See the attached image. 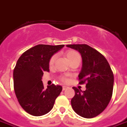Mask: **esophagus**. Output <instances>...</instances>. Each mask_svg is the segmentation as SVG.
Segmentation results:
<instances>
[{
    "instance_id": "obj_1",
    "label": "esophagus",
    "mask_w": 127,
    "mask_h": 127,
    "mask_svg": "<svg viewBox=\"0 0 127 127\" xmlns=\"http://www.w3.org/2000/svg\"><path fill=\"white\" fill-rule=\"evenodd\" d=\"M66 89H67V87H66V86H63V90H65Z\"/></svg>"
}]
</instances>
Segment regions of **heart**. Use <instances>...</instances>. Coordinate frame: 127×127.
<instances>
[{"label":"heart","mask_w":127,"mask_h":127,"mask_svg":"<svg viewBox=\"0 0 127 127\" xmlns=\"http://www.w3.org/2000/svg\"><path fill=\"white\" fill-rule=\"evenodd\" d=\"M66 58H67L68 61H71V60L75 59V58H80V55H79V54L77 51H69L66 52ZM56 55H54V56L51 58V59H50V61H49V64H50V65H52V64H54L55 60H56ZM62 80H63V82H66V81H67V80H66V78H63Z\"/></svg>","instance_id":"b5f03b06"}]
</instances>
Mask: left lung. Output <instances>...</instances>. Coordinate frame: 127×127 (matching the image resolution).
Segmentation results:
<instances>
[{
  "instance_id": "obj_1",
  "label": "left lung",
  "mask_w": 127,
  "mask_h": 127,
  "mask_svg": "<svg viewBox=\"0 0 127 127\" xmlns=\"http://www.w3.org/2000/svg\"><path fill=\"white\" fill-rule=\"evenodd\" d=\"M81 55L82 65L78 78L80 84L86 83V90L73 87L75 95L71 107L78 115L94 118L106 109L113 94L114 78L104 56L87 45H67Z\"/></svg>"
}]
</instances>
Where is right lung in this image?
<instances>
[{
  "mask_svg": "<svg viewBox=\"0 0 127 127\" xmlns=\"http://www.w3.org/2000/svg\"><path fill=\"white\" fill-rule=\"evenodd\" d=\"M64 45H38L27 50L18 60L14 69V88L18 102L26 112L40 116L49 112L63 87L51 85L45 89L44 71H49L52 56Z\"/></svg>",
  "mask_w": 127,
  "mask_h": 127,
  "instance_id": "1",
  "label": "right lung"
}]
</instances>
